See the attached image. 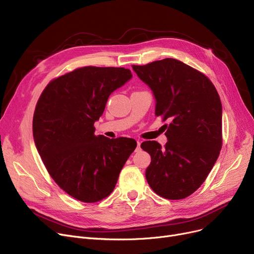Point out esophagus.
<instances>
[{
    "label": "esophagus",
    "mask_w": 254,
    "mask_h": 254,
    "mask_svg": "<svg viewBox=\"0 0 254 254\" xmlns=\"http://www.w3.org/2000/svg\"><path fill=\"white\" fill-rule=\"evenodd\" d=\"M141 149H140V141L137 140V146H136V149H135V152H139Z\"/></svg>",
    "instance_id": "34e87169"
}]
</instances>
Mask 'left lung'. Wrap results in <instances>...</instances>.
<instances>
[{
    "label": "left lung",
    "mask_w": 254,
    "mask_h": 254,
    "mask_svg": "<svg viewBox=\"0 0 254 254\" xmlns=\"http://www.w3.org/2000/svg\"><path fill=\"white\" fill-rule=\"evenodd\" d=\"M132 68L153 92L155 116L171 121L164 148L155 140L140 144L151 156L146 179L158 195L185 198L204 182L221 150L219 95L206 75L176 59Z\"/></svg>",
    "instance_id": "1"
}]
</instances>
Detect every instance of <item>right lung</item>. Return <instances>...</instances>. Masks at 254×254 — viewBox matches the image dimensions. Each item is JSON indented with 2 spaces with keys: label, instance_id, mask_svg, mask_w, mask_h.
Masks as SVG:
<instances>
[{
  "label": "right lung",
  "instance_id": "obj_1",
  "mask_svg": "<svg viewBox=\"0 0 254 254\" xmlns=\"http://www.w3.org/2000/svg\"><path fill=\"white\" fill-rule=\"evenodd\" d=\"M131 77L125 68H78L48 83L36 105V148L55 182L80 201L95 202L110 195L136 148L132 138L94 134V123L110 95Z\"/></svg>",
  "mask_w": 254,
  "mask_h": 254
}]
</instances>
